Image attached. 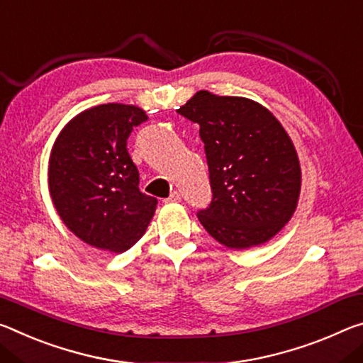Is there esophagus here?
Instances as JSON below:
<instances>
[{
  "mask_svg": "<svg viewBox=\"0 0 363 363\" xmlns=\"http://www.w3.org/2000/svg\"><path fill=\"white\" fill-rule=\"evenodd\" d=\"M180 201H182V193L175 189V191H172L169 198L165 199V203H180Z\"/></svg>",
  "mask_w": 363,
  "mask_h": 363,
  "instance_id": "1",
  "label": "esophagus"
}]
</instances>
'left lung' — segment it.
Here are the masks:
<instances>
[{"label":"left lung","instance_id":"left-lung-1","mask_svg":"<svg viewBox=\"0 0 363 363\" xmlns=\"http://www.w3.org/2000/svg\"><path fill=\"white\" fill-rule=\"evenodd\" d=\"M199 123L212 201L198 212L212 238L230 249L267 242L293 217L301 165L286 130L252 99L198 91L177 111Z\"/></svg>","mask_w":363,"mask_h":363}]
</instances>
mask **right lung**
I'll return each instance as SVG.
<instances>
[{"label":"right lung","mask_w":363,"mask_h":363,"mask_svg":"<svg viewBox=\"0 0 363 363\" xmlns=\"http://www.w3.org/2000/svg\"><path fill=\"white\" fill-rule=\"evenodd\" d=\"M146 112L130 104L94 106L75 116L56 138L48 185L59 217L93 247L125 252L150 225L157 199L140 191L127 150Z\"/></svg>","instance_id":"1"}]
</instances>
